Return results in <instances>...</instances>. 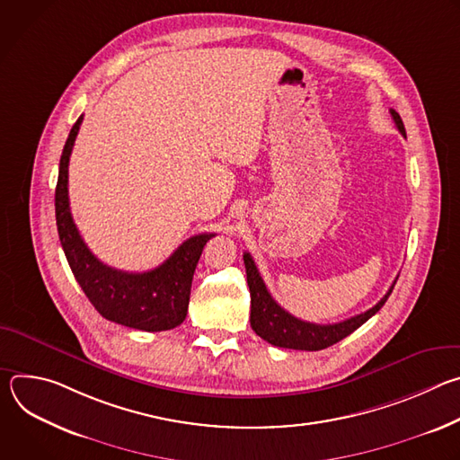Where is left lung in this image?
Listing matches in <instances>:
<instances>
[{"label":"left lung","instance_id":"obj_1","mask_svg":"<svg viewBox=\"0 0 460 460\" xmlns=\"http://www.w3.org/2000/svg\"><path fill=\"white\" fill-rule=\"evenodd\" d=\"M393 121H395L397 128L401 130V135L406 138V128L402 123V118L399 116L397 111L389 109ZM243 264H245V273H247V286L251 293V327L252 332L264 339L266 342L277 346V348H286V349H302V351H320L330 348L348 335H351L355 330L367 322L389 298L393 288H395L397 280L391 284L389 291L376 302L371 309L355 314L348 320L337 322V323H313L300 320L288 313L284 307H280L271 293L268 291L264 280H261L254 260L251 258L249 252H243Z\"/></svg>","mask_w":460,"mask_h":460}]
</instances>
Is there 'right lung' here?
<instances>
[{
	"label": "right lung",
	"instance_id": "right-lung-1",
	"mask_svg": "<svg viewBox=\"0 0 460 460\" xmlns=\"http://www.w3.org/2000/svg\"><path fill=\"white\" fill-rule=\"evenodd\" d=\"M84 116L65 142L56 183V226L61 247L80 288L107 320L140 332H167L185 320L192 275L204 245L215 233L187 238L162 266L127 273L105 266L84 242L69 208V160Z\"/></svg>",
	"mask_w": 460,
	"mask_h": 460
}]
</instances>
